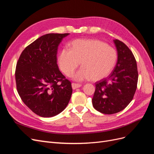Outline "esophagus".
Returning a JSON list of instances; mask_svg holds the SVG:
<instances>
[{
    "label": "esophagus",
    "mask_w": 154,
    "mask_h": 154,
    "mask_svg": "<svg viewBox=\"0 0 154 154\" xmlns=\"http://www.w3.org/2000/svg\"><path fill=\"white\" fill-rule=\"evenodd\" d=\"M81 86H82V85L79 84V83H72V89H76V88L80 87Z\"/></svg>",
    "instance_id": "1"
}]
</instances>
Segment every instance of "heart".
Here are the masks:
<instances>
[{
	"mask_svg": "<svg viewBox=\"0 0 154 154\" xmlns=\"http://www.w3.org/2000/svg\"><path fill=\"white\" fill-rule=\"evenodd\" d=\"M116 51L105 42L95 39H77L71 48H63L58 61L62 72L71 76L79 65L82 66L74 76L76 81L91 78L97 81L106 77L112 71L117 61Z\"/></svg>",
	"mask_w": 154,
	"mask_h": 154,
	"instance_id": "obj_1",
	"label": "heart"
}]
</instances>
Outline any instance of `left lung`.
Segmentation results:
<instances>
[{
	"label": "left lung",
	"instance_id": "1",
	"mask_svg": "<svg viewBox=\"0 0 154 154\" xmlns=\"http://www.w3.org/2000/svg\"><path fill=\"white\" fill-rule=\"evenodd\" d=\"M118 62L110 75L96 82L92 105L100 112L112 114L123 110L136 92L138 72L136 58L123 42L114 40Z\"/></svg>",
	"mask_w": 154,
	"mask_h": 154
}]
</instances>
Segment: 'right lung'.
<instances>
[{"mask_svg":"<svg viewBox=\"0 0 154 154\" xmlns=\"http://www.w3.org/2000/svg\"><path fill=\"white\" fill-rule=\"evenodd\" d=\"M69 33L40 36L22 51L17 63V92L25 105L36 114L49 118L67 106L72 92L71 83L60 71L58 47Z\"/></svg>","mask_w":154,"mask_h":154,"instance_id":"add662e5","label":"right lung"}]
</instances>
